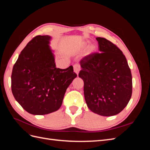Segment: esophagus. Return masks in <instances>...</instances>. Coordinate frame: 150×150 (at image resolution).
I'll list each match as a JSON object with an SVG mask.
<instances>
[{"mask_svg":"<svg viewBox=\"0 0 150 150\" xmlns=\"http://www.w3.org/2000/svg\"><path fill=\"white\" fill-rule=\"evenodd\" d=\"M73 67H74V72L78 76V74H79V72L80 69H81L80 66L79 64H76L74 65Z\"/></svg>","mask_w":150,"mask_h":150,"instance_id":"esophagus-1","label":"esophagus"}]
</instances>
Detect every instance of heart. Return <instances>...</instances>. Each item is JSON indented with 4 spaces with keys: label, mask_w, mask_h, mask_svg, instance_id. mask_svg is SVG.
Wrapping results in <instances>:
<instances>
[{
    "label": "heart",
    "mask_w": 150,
    "mask_h": 150,
    "mask_svg": "<svg viewBox=\"0 0 150 150\" xmlns=\"http://www.w3.org/2000/svg\"><path fill=\"white\" fill-rule=\"evenodd\" d=\"M89 51H90V52H93L94 51V46H91L89 47Z\"/></svg>",
    "instance_id": "b5f03b06"
}]
</instances>
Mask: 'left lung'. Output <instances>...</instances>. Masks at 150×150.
Returning <instances> with one entry per match:
<instances>
[{
  "label": "left lung",
  "instance_id": "left-lung-1",
  "mask_svg": "<svg viewBox=\"0 0 150 150\" xmlns=\"http://www.w3.org/2000/svg\"><path fill=\"white\" fill-rule=\"evenodd\" d=\"M99 53L80 61L79 77L84 81V94L92 112L103 116L120 113L132 94V76L125 55L116 45L96 38Z\"/></svg>",
  "mask_w": 150,
  "mask_h": 150
}]
</instances>
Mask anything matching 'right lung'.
Instances as JSON below:
<instances>
[{"instance_id":"obj_1","label":"right lung","mask_w":150,"mask_h":150,"mask_svg":"<svg viewBox=\"0 0 150 150\" xmlns=\"http://www.w3.org/2000/svg\"><path fill=\"white\" fill-rule=\"evenodd\" d=\"M49 35H38L21 51L13 67V97L30 114L44 115L58 110L67 88L76 78L73 67H56Z\"/></svg>"}]
</instances>
